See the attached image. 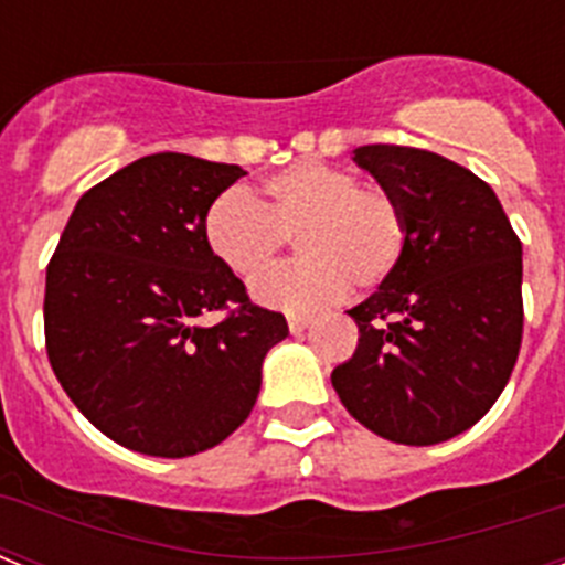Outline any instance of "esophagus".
Returning a JSON list of instances; mask_svg holds the SVG:
<instances>
[{
  "label": "esophagus",
  "instance_id": "1",
  "mask_svg": "<svg viewBox=\"0 0 565 565\" xmlns=\"http://www.w3.org/2000/svg\"><path fill=\"white\" fill-rule=\"evenodd\" d=\"M311 322H313L311 313H291V317H288V328H291V333H302Z\"/></svg>",
  "mask_w": 565,
  "mask_h": 565
}]
</instances>
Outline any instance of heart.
Returning a JSON list of instances; mask_svg holds the SVG:
<instances>
[{"label":"heart","instance_id":"b5f03b06","mask_svg":"<svg viewBox=\"0 0 565 565\" xmlns=\"http://www.w3.org/2000/svg\"><path fill=\"white\" fill-rule=\"evenodd\" d=\"M297 232L299 259L254 286L259 306L311 311L348 286L371 291L396 271L407 243L404 212L382 189L359 186L348 169L302 161L271 174L259 198L243 189L217 194L203 217V237L234 277L257 279Z\"/></svg>","mask_w":565,"mask_h":565}]
</instances>
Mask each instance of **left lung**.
I'll return each mask as SVG.
<instances>
[{
    "instance_id": "1",
    "label": "left lung",
    "mask_w": 565,
    "mask_h": 565,
    "mask_svg": "<svg viewBox=\"0 0 565 565\" xmlns=\"http://www.w3.org/2000/svg\"><path fill=\"white\" fill-rule=\"evenodd\" d=\"M404 212L396 271L348 311L353 356L337 396L376 436L411 447L456 438L507 387L523 333V248L501 201L441 154L391 143L353 149Z\"/></svg>"
}]
</instances>
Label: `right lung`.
Here are the masks:
<instances>
[{
    "label": "right lung",
    "mask_w": 565,
    "mask_h": 565,
    "mask_svg": "<svg viewBox=\"0 0 565 565\" xmlns=\"http://www.w3.org/2000/svg\"><path fill=\"white\" fill-rule=\"evenodd\" d=\"M234 163L147 154L82 194L47 266L53 373L93 427L127 450L186 458L232 436L288 337L214 257L203 217ZM230 308L217 327L209 310Z\"/></svg>",
    "instance_id": "obj_1"
}]
</instances>
